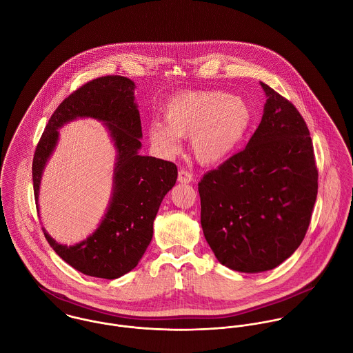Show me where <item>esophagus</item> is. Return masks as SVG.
Here are the masks:
<instances>
[{
  "label": "esophagus",
  "instance_id": "1",
  "mask_svg": "<svg viewBox=\"0 0 353 353\" xmlns=\"http://www.w3.org/2000/svg\"><path fill=\"white\" fill-rule=\"evenodd\" d=\"M178 181L181 183H190L193 181V175L188 170H179L178 172Z\"/></svg>",
  "mask_w": 353,
  "mask_h": 353
}]
</instances>
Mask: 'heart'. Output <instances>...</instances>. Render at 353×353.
Here are the masks:
<instances>
[{"label": "heart", "mask_w": 353, "mask_h": 353, "mask_svg": "<svg viewBox=\"0 0 353 353\" xmlns=\"http://www.w3.org/2000/svg\"><path fill=\"white\" fill-rule=\"evenodd\" d=\"M164 121H152V145L164 154L179 150V136H192V148L203 163L228 157L246 139L254 122L250 103L224 91L188 92L167 101Z\"/></svg>", "instance_id": "1"}]
</instances>
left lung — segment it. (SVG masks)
<instances>
[{
  "mask_svg": "<svg viewBox=\"0 0 353 353\" xmlns=\"http://www.w3.org/2000/svg\"><path fill=\"white\" fill-rule=\"evenodd\" d=\"M268 101L248 145L199 183L205 239L220 263L258 273L301 246L318 193L308 128L296 107L261 83Z\"/></svg>",
  "mask_w": 353,
  "mask_h": 353,
  "instance_id": "1",
  "label": "left lung"
}]
</instances>
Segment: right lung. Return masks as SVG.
<instances>
[{
  "label": "right lung",
  "mask_w": 353,
  "mask_h": 353,
  "mask_svg": "<svg viewBox=\"0 0 353 353\" xmlns=\"http://www.w3.org/2000/svg\"><path fill=\"white\" fill-rule=\"evenodd\" d=\"M133 91L134 83L122 76H103L77 88L52 112L32 160L38 208L41 176L58 140L57 129L77 117L105 122L118 161L112 200L101 225L87 241L69 248L57 243L46 232L45 236L54 252L72 268L107 280L118 279L137 266L151 242L159 206L178 176L174 163L139 154L143 133Z\"/></svg>",
  "instance_id": "1"
}]
</instances>
